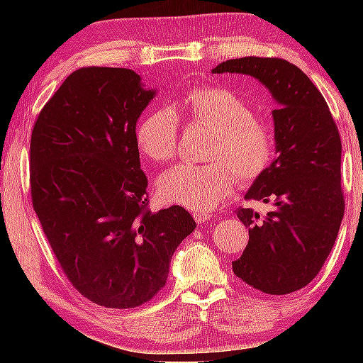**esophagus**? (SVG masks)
<instances>
[{
  "mask_svg": "<svg viewBox=\"0 0 363 363\" xmlns=\"http://www.w3.org/2000/svg\"><path fill=\"white\" fill-rule=\"evenodd\" d=\"M193 218H195L196 223H206L211 218L210 211H195L193 213Z\"/></svg>",
  "mask_w": 363,
  "mask_h": 363,
  "instance_id": "obj_1",
  "label": "esophagus"
}]
</instances>
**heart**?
Segmentation results:
<instances>
[{"instance_id": "obj_1", "label": "heart", "mask_w": 363, "mask_h": 363, "mask_svg": "<svg viewBox=\"0 0 363 363\" xmlns=\"http://www.w3.org/2000/svg\"><path fill=\"white\" fill-rule=\"evenodd\" d=\"M182 107L191 122L215 130L206 155L211 162L178 163L168 168L158 178V195L170 205L210 211L233 191L236 177L241 183H252L264 175L274 158V130L256 117L250 102L228 87L193 89ZM178 127L173 108H155L138 123V148L153 162L172 160L177 153Z\"/></svg>"}]
</instances>
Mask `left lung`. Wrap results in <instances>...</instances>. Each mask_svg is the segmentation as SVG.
Segmentation results:
<instances>
[{
	"instance_id": "left-lung-1",
	"label": "left lung",
	"mask_w": 363,
	"mask_h": 363,
	"mask_svg": "<svg viewBox=\"0 0 363 363\" xmlns=\"http://www.w3.org/2000/svg\"><path fill=\"white\" fill-rule=\"evenodd\" d=\"M225 72L257 79L277 104V157L245 196L274 208L266 216L251 208L236 210L250 228V241L233 271L266 294H291L319 274L339 235L345 208L339 130L319 89L294 64L250 56L213 69Z\"/></svg>"
}]
</instances>
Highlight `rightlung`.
Listing matches in <instances>:
<instances>
[{"label": "right lung", "instance_id": "right-lung-1", "mask_svg": "<svg viewBox=\"0 0 363 363\" xmlns=\"http://www.w3.org/2000/svg\"><path fill=\"white\" fill-rule=\"evenodd\" d=\"M155 94L132 69L82 67L33 128L31 198L44 235L72 286L111 309L150 301L196 228L185 208H147L135 127Z\"/></svg>", "mask_w": 363, "mask_h": 363}]
</instances>
